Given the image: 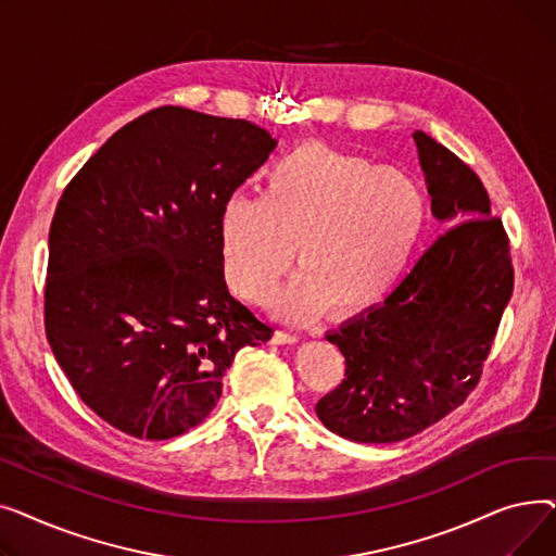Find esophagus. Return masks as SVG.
<instances>
[{"label":"esophagus","instance_id":"1","mask_svg":"<svg viewBox=\"0 0 556 556\" xmlns=\"http://www.w3.org/2000/svg\"><path fill=\"white\" fill-rule=\"evenodd\" d=\"M298 340H300L298 333H288V331H275V336H273L275 344H293Z\"/></svg>","mask_w":556,"mask_h":556}]
</instances>
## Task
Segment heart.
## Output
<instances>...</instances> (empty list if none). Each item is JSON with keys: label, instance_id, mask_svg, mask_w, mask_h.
<instances>
[{"label": "heart", "instance_id": "obj_1", "mask_svg": "<svg viewBox=\"0 0 556 556\" xmlns=\"http://www.w3.org/2000/svg\"><path fill=\"white\" fill-rule=\"evenodd\" d=\"M424 220V193L405 170L302 143L263 173L261 198L223 200L220 266L233 295L266 304L298 248L302 273L283 293L286 313L352 315L399 279Z\"/></svg>", "mask_w": 556, "mask_h": 556}]
</instances>
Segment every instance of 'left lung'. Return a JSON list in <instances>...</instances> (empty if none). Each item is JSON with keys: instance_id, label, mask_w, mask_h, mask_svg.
<instances>
[{"instance_id": "left-lung-1", "label": "left lung", "mask_w": 556, "mask_h": 556, "mask_svg": "<svg viewBox=\"0 0 556 556\" xmlns=\"http://www.w3.org/2000/svg\"><path fill=\"white\" fill-rule=\"evenodd\" d=\"M432 214L451 225L381 306L327 340L344 378L315 413L358 444H394L459 407L482 376L514 290L505 225L476 170L426 132L413 135Z\"/></svg>"}]
</instances>
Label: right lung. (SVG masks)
I'll return each instance as SVG.
<instances>
[{"label":"right lung","instance_id":"1","mask_svg":"<svg viewBox=\"0 0 556 556\" xmlns=\"http://www.w3.org/2000/svg\"><path fill=\"white\" fill-rule=\"evenodd\" d=\"M277 141L180 105L116 130L49 229L45 331L83 403L137 440L207 417L241 346L273 338L227 290L218 214Z\"/></svg>","mask_w":556,"mask_h":556}]
</instances>
